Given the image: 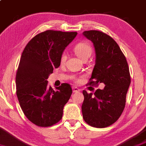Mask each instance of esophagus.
<instances>
[{
    "label": "esophagus",
    "mask_w": 146,
    "mask_h": 146,
    "mask_svg": "<svg viewBox=\"0 0 146 146\" xmlns=\"http://www.w3.org/2000/svg\"><path fill=\"white\" fill-rule=\"evenodd\" d=\"M72 90H73V92H80V89L76 87V86H73Z\"/></svg>",
    "instance_id": "obj_1"
}]
</instances>
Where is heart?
<instances>
[{
	"mask_svg": "<svg viewBox=\"0 0 146 146\" xmlns=\"http://www.w3.org/2000/svg\"><path fill=\"white\" fill-rule=\"evenodd\" d=\"M74 52L77 55L78 57L81 60H84L86 58H88L92 54V48L88 44L85 42H80L75 46ZM66 60V54L65 53H62L60 56V62L63 63Z\"/></svg>",
	"mask_w": 146,
	"mask_h": 146,
	"instance_id": "1",
	"label": "heart"
}]
</instances>
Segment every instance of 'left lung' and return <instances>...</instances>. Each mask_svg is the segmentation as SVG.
<instances>
[{
    "label": "left lung",
    "instance_id": "8db88e82",
    "mask_svg": "<svg viewBox=\"0 0 146 146\" xmlns=\"http://www.w3.org/2000/svg\"><path fill=\"white\" fill-rule=\"evenodd\" d=\"M95 50V65L88 85L104 84L103 90L92 93L83 91L81 110L86 123L98 128L110 126L117 121L125 109L126 95L131 83L127 62L116 42L104 33L88 31L83 33Z\"/></svg>",
    "mask_w": 146,
    "mask_h": 146
}]
</instances>
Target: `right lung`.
Wrapping results in <instances>:
<instances>
[{
	"instance_id": "right-lung-1",
	"label": "right lung",
	"mask_w": 146,
	"mask_h": 146,
	"mask_svg": "<svg viewBox=\"0 0 146 146\" xmlns=\"http://www.w3.org/2000/svg\"><path fill=\"white\" fill-rule=\"evenodd\" d=\"M76 32L48 30L37 34L23 49L16 74L17 96L26 117L39 127L52 126L62 117L72 90L62 84L54 90L47 79L60 65V56Z\"/></svg>"
}]
</instances>
